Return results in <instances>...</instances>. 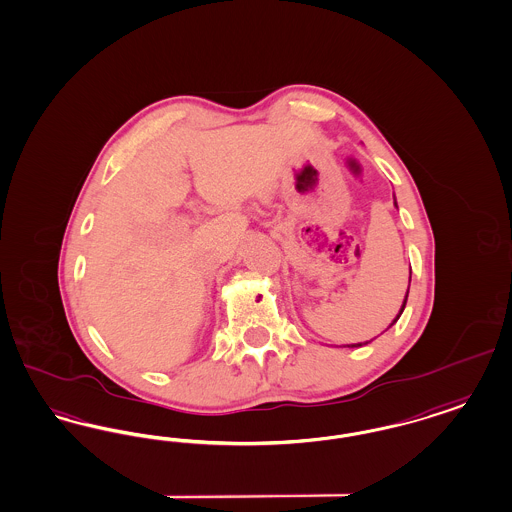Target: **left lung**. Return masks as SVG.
<instances>
[{"label":"left lung","mask_w":512,"mask_h":512,"mask_svg":"<svg viewBox=\"0 0 512 512\" xmlns=\"http://www.w3.org/2000/svg\"><path fill=\"white\" fill-rule=\"evenodd\" d=\"M394 205H396V200H394ZM409 282H411V270H409ZM408 293H409V286H408V291H406V297H404V303H402V308H400V312H398V314H396V318H394V320H392V324H390V326H394V324H396V322H398V318H400V316H402V312H404V308H406V303H408ZM389 326V328H390ZM387 328V329H389ZM364 345H366V343H364ZM347 347H350V348H354V347H362V343H356V345H347Z\"/></svg>","instance_id":"8db88e82"}]
</instances>
